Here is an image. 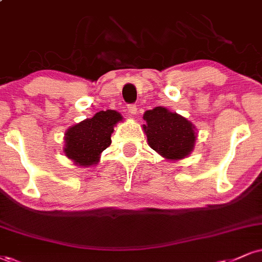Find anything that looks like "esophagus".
<instances>
[{
  "instance_id": "obj_1",
  "label": "esophagus",
  "mask_w": 262,
  "mask_h": 262,
  "mask_svg": "<svg viewBox=\"0 0 262 262\" xmlns=\"http://www.w3.org/2000/svg\"><path fill=\"white\" fill-rule=\"evenodd\" d=\"M127 112L130 115H135L137 113V106L135 104H130L127 106Z\"/></svg>"
}]
</instances>
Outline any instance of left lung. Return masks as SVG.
I'll return each instance as SVG.
<instances>
[{
  "instance_id": "8db88e82",
  "label": "left lung",
  "mask_w": 262,
  "mask_h": 262,
  "mask_svg": "<svg viewBox=\"0 0 262 262\" xmlns=\"http://www.w3.org/2000/svg\"><path fill=\"white\" fill-rule=\"evenodd\" d=\"M143 120L148 144L166 160H182L194 149L196 128L185 116L156 106L144 113Z\"/></svg>"
}]
</instances>
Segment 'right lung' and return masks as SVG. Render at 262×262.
Returning <instances> with one entry per match:
<instances>
[{
    "label": "right lung",
    "mask_w": 262,
    "mask_h": 262,
    "mask_svg": "<svg viewBox=\"0 0 262 262\" xmlns=\"http://www.w3.org/2000/svg\"><path fill=\"white\" fill-rule=\"evenodd\" d=\"M119 121H122L120 113L108 109L70 126L64 134L63 151L66 157L76 166L96 165L101 159L102 151L111 146V136Z\"/></svg>",
    "instance_id": "obj_1"
}]
</instances>
